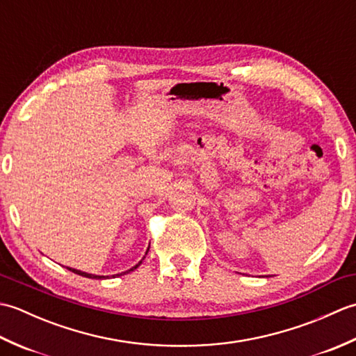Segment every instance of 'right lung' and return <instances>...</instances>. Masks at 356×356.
Listing matches in <instances>:
<instances>
[{"label": "right lung", "mask_w": 356, "mask_h": 356, "mask_svg": "<svg viewBox=\"0 0 356 356\" xmlns=\"http://www.w3.org/2000/svg\"><path fill=\"white\" fill-rule=\"evenodd\" d=\"M148 249H149V246H148ZM148 249H147V252H145V255L148 254ZM143 259H145V257H143ZM142 259V260H143ZM142 260L136 264V266H133L131 269H128V270H125V272H130V270H134L136 268H139V264L142 263ZM67 269L69 270H72V272H74V274H78V275H82V277H87V278H93V280H105V278H110V275H96V274H88V272H82V270H79V269H74V268H69V266H65ZM125 272H120V274H116V275H111L113 278L115 277H119V275H122V274H125Z\"/></svg>", "instance_id": "1"}]
</instances>
